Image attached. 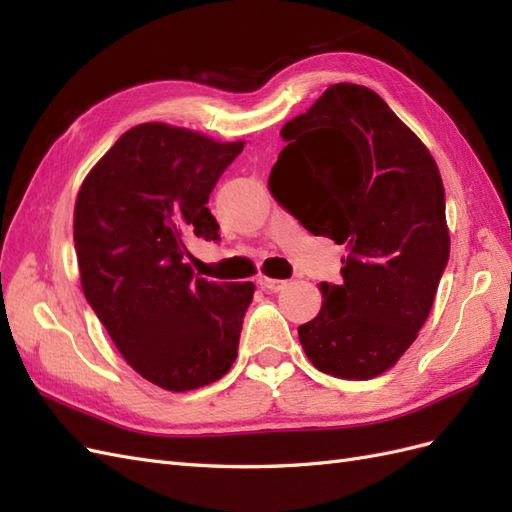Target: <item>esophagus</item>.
<instances>
[{
    "instance_id": "34e87169",
    "label": "esophagus",
    "mask_w": 512,
    "mask_h": 512,
    "mask_svg": "<svg viewBox=\"0 0 512 512\" xmlns=\"http://www.w3.org/2000/svg\"><path fill=\"white\" fill-rule=\"evenodd\" d=\"M257 283L264 287V290H270V292H281L283 287L287 285V281H281V279H270V277H259Z\"/></svg>"
}]
</instances>
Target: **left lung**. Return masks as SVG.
<instances>
[{
	"label": "left lung",
	"mask_w": 512,
	"mask_h": 512,
	"mask_svg": "<svg viewBox=\"0 0 512 512\" xmlns=\"http://www.w3.org/2000/svg\"><path fill=\"white\" fill-rule=\"evenodd\" d=\"M270 170L277 203L313 235L344 244L342 285L320 283L322 309L298 326L324 374L368 381L422 329L450 257L439 168L374 90L335 84L285 123Z\"/></svg>",
	"instance_id": "1"
}]
</instances>
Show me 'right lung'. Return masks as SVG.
<instances>
[{"label":"right lung","instance_id":"obj_1","mask_svg":"<svg viewBox=\"0 0 512 512\" xmlns=\"http://www.w3.org/2000/svg\"><path fill=\"white\" fill-rule=\"evenodd\" d=\"M242 149L142 123L77 194L73 240L88 305L131 368L166 391L214 383L238 357L255 285L194 277L188 242L220 240L207 201Z\"/></svg>","mask_w":512,"mask_h":512}]
</instances>
